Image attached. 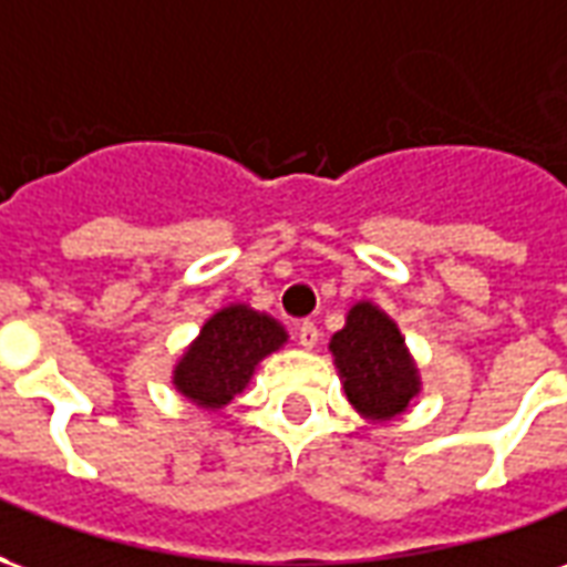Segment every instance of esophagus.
Returning <instances> with one entry per match:
<instances>
[{
	"label": "esophagus",
	"mask_w": 567,
	"mask_h": 567,
	"mask_svg": "<svg viewBox=\"0 0 567 567\" xmlns=\"http://www.w3.org/2000/svg\"><path fill=\"white\" fill-rule=\"evenodd\" d=\"M297 340L303 349H312V346L319 343V328H316V321H297Z\"/></svg>",
	"instance_id": "obj_1"
}]
</instances>
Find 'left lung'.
<instances>
[{
    "mask_svg": "<svg viewBox=\"0 0 567 567\" xmlns=\"http://www.w3.org/2000/svg\"><path fill=\"white\" fill-rule=\"evenodd\" d=\"M331 352L346 398L364 419L401 416L422 389L398 324L370 300L349 309L343 331L331 337Z\"/></svg>",
    "mask_w": 567,
    "mask_h": 567,
    "instance_id": "1",
    "label": "left lung"
}]
</instances>
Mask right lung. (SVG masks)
Masks as SVG:
<instances>
[{"label": "right lung", "mask_w": 567, "mask_h": 567, "mask_svg": "<svg viewBox=\"0 0 567 567\" xmlns=\"http://www.w3.org/2000/svg\"><path fill=\"white\" fill-rule=\"evenodd\" d=\"M288 333L276 319L246 303L218 309L173 370V385L187 401L206 410H221L243 392L255 368L276 349H282Z\"/></svg>", "instance_id": "1"}]
</instances>
